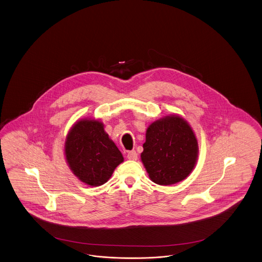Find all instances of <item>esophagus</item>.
<instances>
[{
    "label": "esophagus",
    "instance_id": "1",
    "mask_svg": "<svg viewBox=\"0 0 262 262\" xmlns=\"http://www.w3.org/2000/svg\"><path fill=\"white\" fill-rule=\"evenodd\" d=\"M126 158H127L128 160H133V161L137 160V153H136V150H132V151L127 152Z\"/></svg>",
    "mask_w": 262,
    "mask_h": 262
}]
</instances>
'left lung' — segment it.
Listing matches in <instances>:
<instances>
[{
    "instance_id": "8db88e82",
    "label": "left lung",
    "mask_w": 262,
    "mask_h": 262,
    "mask_svg": "<svg viewBox=\"0 0 262 262\" xmlns=\"http://www.w3.org/2000/svg\"><path fill=\"white\" fill-rule=\"evenodd\" d=\"M141 162L150 179L159 185L184 180L195 168L199 146L187 121L165 116L147 127Z\"/></svg>"
}]
</instances>
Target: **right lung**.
<instances>
[{"label":"right lung","mask_w":262,"mask_h":262,"mask_svg":"<svg viewBox=\"0 0 262 262\" xmlns=\"http://www.w3.org/2000/svg\"><path fill=\"white\" fill-rule=\"evenodd\" d=\"M66 162L84 184L100 186L112 177L124 157L104 130L99 120H78L66 136L64 145Z\"/></svg>","instance_id":"right-lung-1"}]
</instances>
